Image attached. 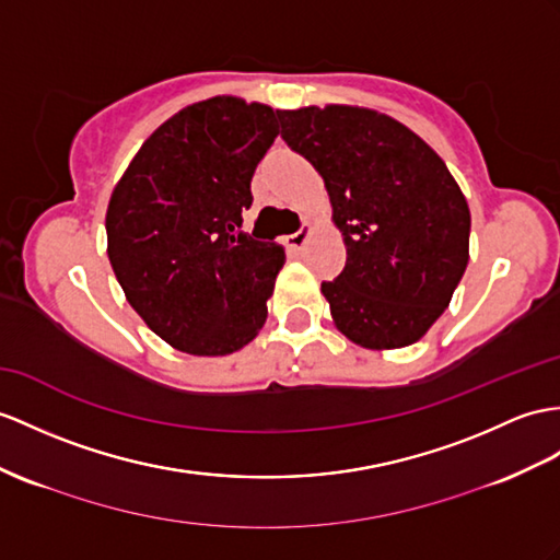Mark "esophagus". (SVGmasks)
I'll list each match as a JSON object with an SVG mask.
<instances>
[{"instance_id":"1","label":"esophagus","mask_w":560,"mask_h":560,"mask_svg":"<svg viewBox=\"0 0 560 560\" xmlns=\"http://www.w3.org/2000/svg\"><path fill=\"white\" fill-rule=\"evenodd\" d=\"M311 233H313V228L306 223V225L299 228L296 233H292V235L288 237V244H290L292 249H302L304 244H306V240H308V235H311Z\"/></svg>"}]
</instances>
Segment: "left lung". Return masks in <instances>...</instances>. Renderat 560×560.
Masks as SVG:
<instances>
[{"label":"left lung","instance_id":"obj_1","mask_svg":"<svg viewBox=\"0 0 560 560\" xmlns=\"http://www.w3.org/2000/svg\"><path fill=\"white\" fill-rule=\"evenodd\" d=\"M282 140L323 177L347 266L320 292L335 327L363 349L418 342L468 266L470 209L434 149L363 106L280 112Z\"/></svg>","mask_w":560,"mask_h":560}]
</instances>
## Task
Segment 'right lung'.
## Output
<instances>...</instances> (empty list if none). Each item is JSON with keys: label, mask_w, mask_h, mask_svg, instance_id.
<instances>
[{"label": "right lung", "mask_w": 560, "mask_h": 560, "mask_svg": "<svg viewBox=\"0 0 560 560\" xmlns=\"http://www.w3.org/2000/svg\"><path fill=\"white\" fill-rule=\"evenodd\" d=\"M278 116L228 94L189 104L149 135L108 199L116 280L173 349L225 357L266 323L284 249L242 233V209Z\"/></svg>", "instance_id": "1"}]
</instances>
